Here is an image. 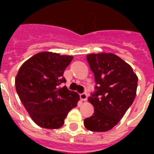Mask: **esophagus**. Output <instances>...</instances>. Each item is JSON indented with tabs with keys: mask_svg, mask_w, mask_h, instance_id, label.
<instances>
[{
	"mask_svg": "<svg viewBox=\"0 0 154 154\" xmlns=\"http://www.w3.org/2000/svg\"><path fill=\"white\" fill-rule=\"evenodd\" d=\"M80 98H81V100L83 101H85L87 100V98H88V96H87L86 94H82L80 95Z\"/></svg>",
	"mask_w": 154,
	"mask_h": 154,
	"instance_id": "34e87169",
	"label": "esophagus"
}]
</instances>
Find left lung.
<instances>
[{
  "label": "left lung",
  "mask_w": 154,
  "mask_h": 154,
  "mask_svg": "<svg viewBox=\"0 0 154 154\" xmlns=\"http://www.w3.org/2000/svg\"><path fill=\"white\" fill-rule=\"evenodd\" d=\"M86 58L97 86L88 98L94 112L84 120V125L93 132L109 131L134 102L138 78L131 66L113 53H91Z\"/></svg>",
  "instance_id": "8db88e82"
}]
</instances>
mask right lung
<instances>
[{
	"label": "right lung",
	"mask_w": 154,
	"mask_h": 154,
	"mask_svg": "<svg viewBox=\"0 0 154 154\" xmlns=\"http://www.w3.org/2000/svg\"><path fill=\"white\" fill-rule=\"evenodd\" d=\"M73 57L41 52L23 63L15 78L16 90L30 117L49 129L63 125L66 116L77 106L80 96L70 91L63 77Z\"/></svg>",
	"instance_id": "obj_1"
}]
</instances>
